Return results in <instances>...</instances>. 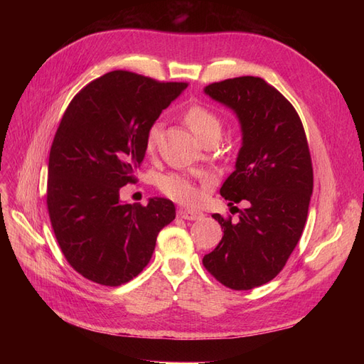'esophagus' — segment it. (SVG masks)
I'll use <instances>...</instances> for the list:
<instances>
[{
  "label": "esophagus",
  "mask_w": 364,
  "mask_h": 364,
  "mask_svg": "<svg viewBox=\"0 0 364 364\" xmlns=\"http://www.w3.org/2000/svg\"><path fill=\"white\" fill-rule=\"evenodd\" d=\"M178 215L183 220H197V218H202L203 213L200 211H193V209H179Z\"/></svg>",
  "instance_id": "34e87169"
}]
</instances>
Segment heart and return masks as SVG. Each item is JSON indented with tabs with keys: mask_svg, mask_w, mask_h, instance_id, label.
I'll use <instances>...</instances> for the list:
<instances>
[{
	"mask_svg": "<svg viewBox=\"0 0 364 364\" xmlns=\"http://www.w3.org/2000/svg\"><path fill=\"white\" fill-rule=\"evenodd\" d=\"M183 121L194 136L199 139L202 144L208 141H218L222 135V121L205 106H191L186 109L183 114ZM161 134V124L153 123L146 134V150L153 151L156 147L158 136ZM209 186V181H205L202 185L196 183L186 176L171 173L165 174L159 179L161 191L170 197L171 200L178 202L185 206H194L200 202L203 190Z\"/></svg>",
	"mask_w": 364,
	"mask_h": 364,
	"instance_id": "obj_1",
	"label": "heart"
}]
</instances>
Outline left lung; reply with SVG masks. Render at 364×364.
I'll use <instances>...</instances> for the list:
<instances>
[{
	"label": "left lung",
	"instance_id": "1",
	"mask_svg": "<svg viewBox=\"0 0 364 364\" xmlns=\"http://www.w3.org/2000/svg\"><path fill=\"white\" fill-rule=\"evenodd\" d=\"M205 94L240 121L243 142L220 194L247 208L238 222L213 214L223 238L203 266L226 287L250 290L277 277L302 235L313 194L310 149L296 109L259 77L211 83Z\"/></svg>",
	"mask_w": 364,
	"mask_h": 364
}]
</instances>
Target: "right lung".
I'll return each mask as SVG.
<instances>
[{
	"label": "right lung",
	"instance_id": "add662e5",
	"mask_svg": "<svg viewBox=\"0 0 364 364\" xmlns=\"http://www.w3.org/2000/svg\"><path fill=\"white\" fill-rule=\"evenodd\" d=\"M186 86L111 71L65 111L50 150L47 206L62 253L86 279L118 287L138 277L174 220L171 200L123 203L119 190L136 182L149 127Z\"/></svg>",
	"mask_w": 364,
	"mask_h": 364
}]
</instances>
